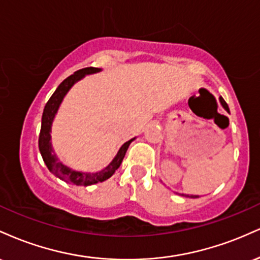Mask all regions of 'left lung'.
Here are the masks:
<instances>
[{"label":"left lung","mask_w":260,"mask_h":260,"mask_svg":"<svg viewBox=\"0 0 260 260\" xmlns=\"http://www.w3.org/2000/svg\"><path fill=\"white\" fill-rule=\"evenodd\" d=\"M220 103H221V106L223 107V109L226 110L230 113V110H229V106L228 104L225 103V100L222 99V98H220ZM180 196H183V197H188V198H199V196H189V194H180Z\"/></svg>","instance_id":"1"}]
</instances>
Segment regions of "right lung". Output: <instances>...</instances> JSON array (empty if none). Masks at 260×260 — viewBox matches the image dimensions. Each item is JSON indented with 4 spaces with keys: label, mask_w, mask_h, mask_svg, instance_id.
I'll return each instance as SVG.
<instances>
[{
    "label": "right lung",
    "mask_w": 260,
    "mask_h": 260,
    "mask_svg": "<svg viewBox=\"0 0 260 260\" xmlns=\"http://www.w3.org/2000/svg\"><path fill=\"white\" fill-rule=\"evenodd\" d=\"M100 71L101 68L88 67L74 72L72 76L66 78L63 82L57 86V89L53 92L52 96L50 98L49 101L46 103V105H45L43 118H41L40 136H39V150H40V154L41 156H43L45 165L47 166L49 171L55 175L56 177H58L59 180L64 181L66 183L76 184V186H91V184L98 183V182L106 181L107 178H110L113 174H115L116 170L120 168L122 160H123L124 155H126L128 147H129L131 143L136 139V137H134V138L129 139L128 142L124 143V144L120 148V150L117 151V154L115 155V157H113L111 162H110L106 168H104L103 170L96 172H83L78 171V170L68 168L67 165H64V164L58 159L57 154L53 150L51 142L52 123L56 117V113H57L59 106H61L62 101L64 99V96L77 82H79L80 79L84 78L85 76L98 73L100 72Z\"/></svg>",
    "instance_id": "1"
}]
</instances>
